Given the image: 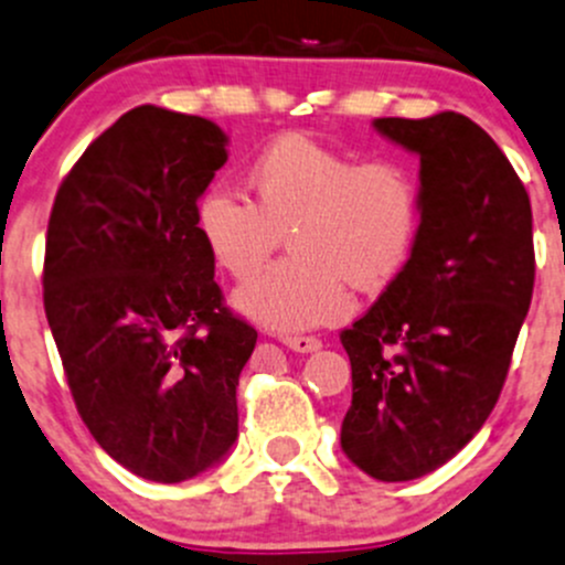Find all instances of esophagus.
<instances>
[{
    "label": "esophagus",
    "mask_w": 565,
    "mask_h": 565,
    "mask_svg": "<svg viewBox=\"0 0 565 565\" xmlns=\"http://www.w3.org/2000/svg\"><path fill=\"white\" fill-rule=\"evenodd\" d=\"M282 342L296 353H312L321 348V340H318V337H305V334H288L282 337Z\"/></svg>",
    "instance_id": "esophagus-1"
}]
</instances>
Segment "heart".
<instances>
[{"label":"heart","instance_id":"obj_1","mask_svg":"<svg viewBox=\"0 0 565 565\" xmlns=\"http://www.w3.org/2000/svg\"><path fill=\"white\" fill-rule=\"evenodd\" d=\"M247 195L212 184L195 203V228L214 264L247 280L282 234L277 260L236 294V310L275 331L334 323L353 310L351 285L383 288L408 260L422 223V184L403 160L359 162L305 132L266 143L247 168Z\"/></svg>","mask_w":565,"mask_h":565}]
</instances>
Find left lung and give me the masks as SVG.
I'll list each match as a JSON object with an SVG mask.
<instances>
[{
	"instance_id": "obj_1",
	"label": "left lung",
	"mask_w": 565,
	"mask_h": 565,
	"mask_svg": "<svg viewBox=\"0 0 565 565\" xmlns=\"http://www.w3.org/2000/svg\"><path fill=\"white\" fill-rule=\"evenodd\" d=\"M375 130L422 160V223L403 271L340 334L353 375L340 444L372 479L411 481L495 408L533 296V212L468 116H386Z\"/></svg>"
}]
</instances>
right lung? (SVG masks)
I'll list each match as a JSON object with an SVG mask.
<instances>
[{"mask_svg": "<svg viewBox=\"0 0 565 565\" xmlns=\"http://www.w3.org/2000/svg\"><path fill=\"white\" fill-rule=\"evenodd\" d=\"M203 116L138 106L56 190L43 305L92 438L141 479L177 484L228 455L258 331L225 307L195 203L225 166Z\"/></svg>", "mask_w": 565, "mask_h": 565, "instance_id": "obj_1", "label": "right lung"}]
</instances>
